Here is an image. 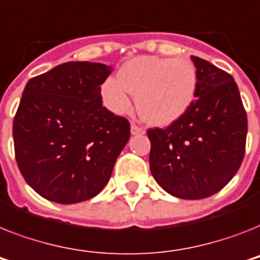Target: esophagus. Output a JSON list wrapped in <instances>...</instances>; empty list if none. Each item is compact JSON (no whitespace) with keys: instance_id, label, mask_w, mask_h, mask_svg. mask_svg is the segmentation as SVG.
Returning <instances> with one entry per match:
<instances>
[{"instance_id":"1","label":"esophagus","mask_w":260,"mask_h":260,"mask_svg":"<svg viewBox=\"0 0 260 260\" xmlns=\"http://www.w3.org/2000/svg\"><path fill=\"white\" fill-rule=\"evenodd\" d=\"M131 134L132 135H144L145 129L144 128H141V126L136 125V124H132V125H131Z\"/></svg>"}]
</instances>
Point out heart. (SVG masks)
Wrapping results in <instances>:
<instances>
[{"mask_svg":"<svg viewBox=\"0 0 260 260\" xmlns=\"http://www.w3.org/2000/svg\"><path fill=\"white\" fill-rule=\"evenodd\" d=\"M119 79L105 80L100 93L115 113H125L136 94L140 116L152 125L167 126L191 108L198 89V73L192 62L170 57L141 56L126 61Z\"/></svg>","mask_w":260,"mask_h":260,"instance_id":"b5f03b06","label":"heart"}]
</instances>
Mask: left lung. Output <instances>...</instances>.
Here are the masks:
<instances>
[{"mask_svg":"<svg viewBox=\"0 0 260 260\" xmlns=\"http://www.w3.org/2000/svg\"><path fill=\"white\" fill-rule=\"evenodd\" d=\"M196 100L166 129H149V167L156 183L175 198L204 199L220 191L243 161L247 115L234 77L191 56Z\"/></svg>","mask_w":260,"mask_h":260,"instance_id":"obj_1","label":"left lung"}]
</instances>
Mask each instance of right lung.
<instances>
[{"mask_svg":"<svg viewBox=\"0 0 260 260\" xmlns=\"http://www.w3.org/2000/svg\"><path fill=\"white\" fill-rule=\"evenodd\" d=\"M112 67L71 61L27 81L13 121L16 160L25 181L60 204L92 199L111 179L129 140L128 120L103 107Z\"/></svg>","mask_w":260,"mask_h":260,"instance_id":"obj_1","label":"right lung"}]
</instances>
